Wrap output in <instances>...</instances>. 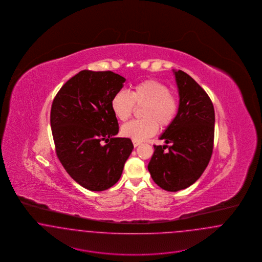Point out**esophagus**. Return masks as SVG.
I'll return each instance as SVG.
<instances>
[{
	"mask_svg": "<svg viewBox=\"0 0 262 262\" xmlns=\"http://www.w3.org/2000/svg\"><path fill=\"white\" fill-rule=\"evenodd\" d=\"M133 143H134V146L137 147L139 144H140V141H137V140H133Z\"/></svg>",
	"mask_w": 262,
	"mask_h": 262,
	"instance_id": "esophagus-1",
	"label": "esophagus"
}]
</instances>
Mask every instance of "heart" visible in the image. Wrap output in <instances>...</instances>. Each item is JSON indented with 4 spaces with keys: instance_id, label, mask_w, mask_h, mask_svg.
Returning <instances> with one entry per match:
<instances>
[{
    "instance_id": "b5f03b06",
    "label": "heart",
    "mask_w": 262,
    "mask_h": 262,
    "mask_svg": "<svg viewBox=\"0 0 262 262\" xmlns=\"http://www.w3.org/2000/svg\"><path fill=\"white\" fill-rule=\"evenodd\" d=\"M138 107L143 106L141 117L122 126L123 136L141 141L157 133L158 127L164 129L174 122L179 111V100L169 88L156 79H145L134 85L130 93L118 91L111 101L115 117L125 122Z\"/></svg>"
}]
</instances>
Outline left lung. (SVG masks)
Here are the masks:
<instances>
[{
    "mask_svg": "<svg viewBox=\"0 0 262 262\" xmlns=\"http://www.w3.org/2000/svg\"><path fill=\"white\" fill-rule=\"evenodd\" d=\"M174 75L179 111L160 137L166 145H154L147 166L155 184L168 191L194 184L210 161L214 145L215 112L210 97L185 72L180 70Z\"/></svg>",
    "mask_w": 262,
    "mask_h": 262,
    "instance_id": "obj_1",
    "label": "left lung"
}]
</instances>
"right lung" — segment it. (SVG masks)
<instances>
[{
  "label": "right lung",
  "instance_id": "right-lung-1",
  "mask_svg": "<svg viewBox=\"0 0 262 262\" xmlns=\"http://www.w3.org/2000/svg\"><path fill=\"white\" fill-rule=\"evenodd\" d=\"M125 81L111 71L83 70L62 85L52 103L56 154L67 173L89 190L113 187L134 149L129 138L115 137L119 124L111 101Z\"/></svg>",
  "mask_w": 262,
  "mask_h": 262
}]
</instances>
